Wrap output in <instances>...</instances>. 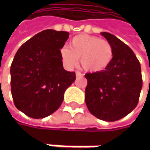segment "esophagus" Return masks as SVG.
Segmentation results:
<instances>
[{
    "mask_svg": "<svg viewBox=\"0 0 150 150\" xmlns=\"http://www.w3.org/2000/svg\"><path fill=\"white\" fill-rule=\"evenodd\" d=\"M75 75H76V77H80V76H83V75L81 73V72H79V71H76L75 72Z\"/></svg>",
    "mask_w": 150,
    "mask_h": 150,
    "instance_id": "1",
    "label": "esophagus"
}]
</instances>
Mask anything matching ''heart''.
Wrapping results in <instances>:
<instances>
[{"instance_id":"1","label":"heart","mask_w":150,"mask_h":150,"mask_svg":"<svg viewBox=\"0 0 150 150\" xmlns=\"http://www.w3.org/2000/svg\"><path fill=\"white\" fill-rule=\"evenodd\" d=\"M63 65L72 69L77 66L79 59L84 70L90 73H100L106 70L112 62L114 51L111 44L97 36L78 35L69 47H62L60 51Z\"/></svg>"}]
</instances>
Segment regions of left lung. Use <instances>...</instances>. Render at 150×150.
Wrapping results in <instances>:
<instances>
[{
  "label": "left lung",
  "instance_id": "obj_1",
  "mask_svg": "<svg viewBox=\"0 0 150 150\" xmlns=\"http://www.w3.org/2000/svg\"><path fill=\"white\" fill-rule=\"evenodd\" d=\"M101 35L112 46L114 57L106 70L85 75L88 80L85 103L98 119L115 122L137 106L142 87L141 65L129 46L112 34Z\"/></svg>",
  "mask_w": 150,
  "mask_h": 150
}]
</instances>
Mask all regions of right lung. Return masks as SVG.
I'll list each match as a JSON object with an SVG mask.
<instances>
[{
  "instance_id": "1",
  "label": "right lung",
  "mask_w": 150,
  "mask_h": 150,
  "mask_svg": "<svg viewBox=\"0 0 150 150\" xmlns=\"http://www.w3.org/2000/svg\"><path fill=\"white\" fill-rule=\"evenodd\" d=\"M69 34L43 30L18 49L10 68L11 93L15 107L39 119L56 111L75 73L63 69L60 51Z\"/></svg>"
}]
</instances>
